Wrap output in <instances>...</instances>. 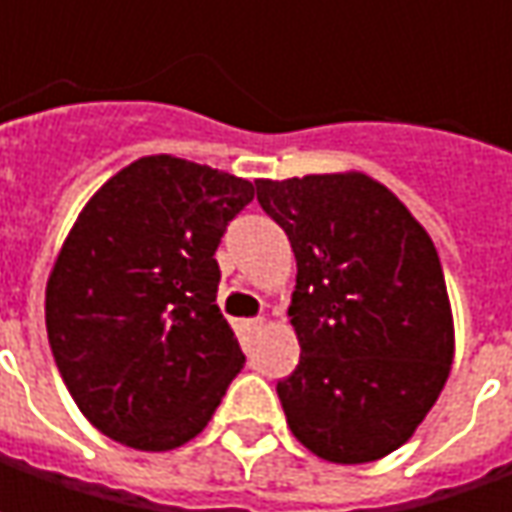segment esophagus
<instances>
[{"label": "esophagus", "mask_w": 512, "mask_h": 512, "mask_svg": "<svg viewBox=\"0 0 512 512\" xmlns=\"http://www.w3.org/2000/svg\"><path fill=\"white\" fill-rule=\"evenodd\" d=\"M262 327H265V319H245V322H242V330H245L247 336H256Z\"/></svg>", "instance_id": "obj_1"}]
</instances>
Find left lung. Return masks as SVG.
I'll return each instance as SVG.
<instances>
[{
  "instance_id": "obj_1",
  "label": "left lung",
  "mask_w": 512,
  "mask_h": 512,
  "mask_svg": "<svg viewBox=\"0 0 512 512\" xmlns=\"http://www.w3.org/2000/svg\"><path fill=\"white\" fill-rule=\"evenodd\" d=\"M256 199L296 256L302 356L276 384L287 424L327 462H376L413 436L453 364L439 253L364 173L256 179Z\"/></svg>"
}]
</instances>
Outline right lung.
I'll return each instance as SVG.
<instances>
[{
	"instance_id": "1",
	"label": "right lung",
	"mask_w": 512,
	"mask_h": 512,
	"mask_svg": "<svg viewBox=\"0 0 512 512\" xmlns=\"http://www.w3.org/2000/svg\"><path fill=\"white\" fill-rule=\"evenodd\" d=\"M253 196L247 179L145 156L79 213L48 279L45 325L73 402L113 442H190L242 370L213 256Z\"/></svg>"
}]
</instances>
